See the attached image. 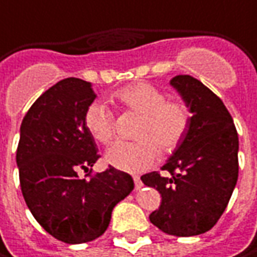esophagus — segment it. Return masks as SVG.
<instances>
[{"mask_svg":"<svg viewBox=\"0 0 257 257\" xmlns=\"http://www.w3.org/2000/svg\"><path fill=\"white\" fill-rule=\"evenodd\" d=\"M133 180H135V188H136V189H141V188H142V185H144V183H142V180H141V177L135 176L133 177Z\"/></svg>","mask_w":257,"mask_h":257,"instance_id":"34e87169","label":"esophagus"}]
</instances>
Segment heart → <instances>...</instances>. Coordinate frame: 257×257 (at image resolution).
<instances>
[{
	"label": "heart",
	"instance_id": "1",
	"mask_svg": "<svg viewBox=\"0 0 257 257\" xmlns=\"http://www.w3.org/2000/svg\"><path fill=\"white\" fill-rule=\"evenodd\" d=\"M121 109L141 115L135 138L136 142H118L111 146L105 161L118 170L141 173L164 155H172L182 146L191 127L189 108L167 99V94L149 82H133L113 93ZM84 125L102 145H109L116 133L113 111L102 102H91L84 112Z\"/></svg>",
	"mask_w": 257,
	"mask_h": 257
}]
</instances>
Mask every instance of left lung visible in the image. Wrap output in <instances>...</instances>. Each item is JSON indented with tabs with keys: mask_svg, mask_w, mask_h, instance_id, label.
Wrapping results in <instances>:
<instances>
[{
	"mask_svg": "<svg viewBox=\"0 0 257 257\" xmlns=\"http://www.w3.org/2000/svg\"><path fill=\"white\" fill-rule=\"evenodd\" d=\"M170 84L189 108L191 127L182 146L161 167L141 177L161 194L151 223L169 235L210 231L226 209L238 179V135L223 102L201 81L176 75Z\"/></svg>",
	"mask_w": 257,
	"mask_h": 257,
	"instance_id": "8db88e82",
	"label": "left lung"
}]
</instances>
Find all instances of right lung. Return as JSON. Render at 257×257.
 I'll list each match as a JSON object with an SVG mask.
<instances>
[{"instance_id": "1", "label": "right lung", "mask_w": 257, "mask_h": 257, "mask_svg": "<svg viewBox=\"0 0 257 257\" xmlns=\"http://www.w3.org/2000/svg\"><path fill=\"white\" fill-rule=\"evenodd\" d=\"M94 99L91 82L65 78L34 102L20 125L16 161L26 206L51 237L68 244L99 238L113 207L135 188L128 173L111 166L91 175L100 155L84 112ZM80 170L90 177L81 179Z\"/></svg>"}]
</instances>
